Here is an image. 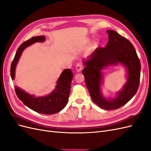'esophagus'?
Listing matches in <instances>:
<instances>
[{
    "label": "esophagus",
    "instance_id": "esophagus-1",
    "mask_svg": "<svg viewBox=\"0 0 151 151\" xmlns=\"http://www.w3.org/2000/svg\"><path fill=\"white\" fill-rule=\"evenodd\" d=\"M83 65L81 63H78L76 65V70L77 71H78V72L81 71L82 69H83Z\"/></svg>",
    "mask_w": 151,
    "mask_h": 151
}]
</instances>
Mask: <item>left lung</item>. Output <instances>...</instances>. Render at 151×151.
Masks as SVG:
<instances>
[{
  "label": "left lung",
  "mask_w": 151,
  "mask_h": 151,
  "mask_svg": "<svg viewBox=\"0 0 151 151\" xmlns=\"http://www.w3.org/2000/svg\"><path fill=\"white\" fill-rule=\"evenodd\" d=\"M108 42L104 48L99 47L83 59L82 71L93 102L104 109H115L123 106L134 96L138 90L140 77V62L130 41L113 30L106 31ZM120 64L127 70V82L115 98H106L102 92V70Z\"/></svg>",
  "instance_id": "obj_1"
}]
</instances>
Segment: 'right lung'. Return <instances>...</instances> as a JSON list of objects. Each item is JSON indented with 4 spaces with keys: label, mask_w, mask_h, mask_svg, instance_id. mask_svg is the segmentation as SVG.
Masks as SVG:
<instances>
[{
    "label": "right lung",
    "mask_w": 151,
    "mask_h": 151,
    "mask_svg": "<svg viewBox=\"0 0 151 151\" xmlns=\"http://www.w3.org/2000/svg\"><path fill=\"white\" fill-rule=\"evenodd\" d=\"M45 40V36H35L20 45L11 63V76L12 80L15 78L16 68L22 52L31 45L37 42L42 43ZM72 78L73 73L70 69L63 70L57 81L55 88L51 93L44 96L36 97L34 94L26 93L25 91L16 86H15V91L18 98L32 110L39 113L52 115L62 110L67 105Z\"/></svg>",
    "instance_id": "1"
}]
</instances>
